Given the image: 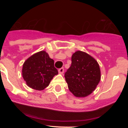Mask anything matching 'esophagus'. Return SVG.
<instances>
[{"label": "esophagus", "instance_id": "34e87169", "mask_svg": "<svg viewBox=\"0 0 128 128\" xmlns=\"http://www.w3.org/2000/svg\"><path fill=\"white\" fill-rule=\"evenodd\" d=\"M58 72L60 74H63V72H64V68H63V67L61 68H60V69L58 70Z\"/></svg>", "mask_w": 128, "mask_h": 128}]
</instances>
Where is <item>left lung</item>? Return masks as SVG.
Returning a JSON list of instances; mask_svg holds the SVG:
<instances>
[{
    "label": "left lung",
    "instance_id": "left-lung-1",
    "mask_svg": "<svg viewBox=\"0 0 128 128\" xmlns=\"http://www.w3.org/2000/svg\"><path fill=\"white\" fill-rule=\"evenodd\" d=\"M65 78L68 89L76 97H86L96 89L100 80L99 64L89 54L78 50L72 54L71 66Z\"/></svg>",
    "mask_w": 128,
    "mask_h": 128
}]
</instances>
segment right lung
Instances as JSON below:
<instances>
[{"instance_id":"add662e5","label":"right lung","mask_w":128,"mask_h":128,"mask_svg":"<svg viewBox=\"0 0 128 128\" xmlns=\"http://www.w3.org/2000/svg\"><path fill=\"white\" fill-rule=\"evenodd\" d=\"M58 74L54 60L46 51H40L29 57L22 68V76L27 84L37 90L48 86L53 77Z\"/></svg>"}]
</instances>
